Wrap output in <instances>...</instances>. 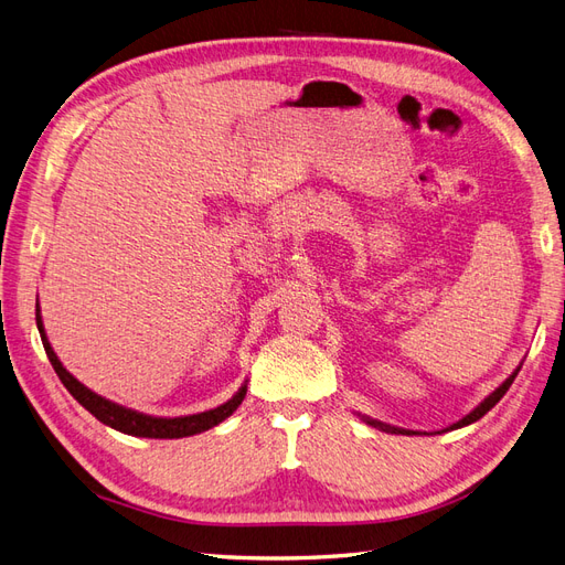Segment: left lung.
Wrapping results in <instances>:
<instances>
[{
	"label": "left lung",
	"instance_id": "obj_1",
	"mask_svg": "<svg viewBox=\"0 0 565 565\" xmlns=\"http://www.w3.org/2000/svg\"><path fill=\"white\" fill-rule=\"evenodd\" d=\"M521 370V367H519ZM519 370L514 372V374H511V377L500 386V388H494L492 393H490V396L481 403V405H478L476 409H473V413H469L465 419H459L457 424H452L450 426V429H459V426H467V424H471V422H476V419H481L486 413H488V409H492L494 405H498L500 401H502V396H504V393L509 391V386H511V382H514L516 380V374H519ZM370 424H374V426H382V429L384 431H391V434H405V436H413V431H405V429H391V426H386V424H380V422H370Z\"/></svg>",
	"mask_w": 565,
	"mask_h": 565
}]
</instances>
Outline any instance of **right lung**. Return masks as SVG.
<instances>
[{"mask_svg": "<svg viewBox=\"0 0 565 565\" xmlns=\"http://www.w3.org/2000/svg\"><path fill=\"white\" fill-rule=\"evenodd\" d=\"M38 328H40V334H42V344H44V351L49 355V363L54 365L58 380L63 382V386L73 393V398L82 405L87 407L89 413L98 419L104 422L108 426H113V429L122 431V434H129V436H141V438H183V436H195L200 431H207L212 429V426H216L218 422H224L228 415H233L237 405H241L245 401V393H247V386H243L241 391L235 393V396L218 405L214 409H207V413H200V415H188V417H174V419H162V417H150V415H141V413H134V409H127L122 405H115L106 398L96 396L94 391H89L84 384H79L71 372H67L61 361L56 358L54 349H51L49 339L44 334V328H42V316H40V303H38Z\"/></svg>", "mask_w": 565, "mask_h": 565, "instance_id": "obj_1", "label": "right lung"}]
</instances>
